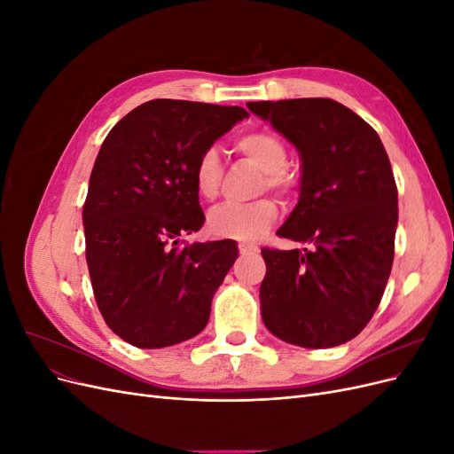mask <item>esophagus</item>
I'll return each instance as SVG.
<instances>
[{"label": "esophagus", "mask_w": 454, "mask_h": 454, "mask_svg": "<svg viewBox=\"0 0 454 454\" xmlns=\"http://www.w3.org/2000/svg\"><path fill=\"white\" fill-rule=\"evenodd\" d=\"M239 252L242 254V255H246V254H257L259 252V248L257 246H254V244H239Z\"/></svg>", "instance_id": "esophagus-1"}]
</instances>
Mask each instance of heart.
Listing matches in <instances>:
<instances>
[{
	"mask_svg": "<svg viewBox=\"0 0 454 454\" xmlns=\"http://www.w3.org/2000/svg\"><path fill=\"white\" fill-rule=\"evenodd\" d=\"M237 149L248 157L259 170L265 172L263 185L287 193L292 187L287 167V149L277 134L257 130L242 134L237 140ZM219 182H222V160L214 147L204 149L195 162L193 184L199 197L212 200L217 197ZM278 217V208L274 200L261 199L248 204L225 202L219 204L208 214V231L219 239L255 240L263 237Z\"/></svg>",
	"mask_w": 454,
	"mask_h": 454,
	"instance_id": "obj_1",
	"label": "heart"
}]
</instances>
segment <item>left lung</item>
I'll use <instances>...</instances> for the list:
<instances>
[{
	"mask_svg": "<svg viewBox=\"0 0 454 454\" xmlns=\"http://www.w3.org/2000/svg\"><path fill=\"white\" fill-rule=\"evenodd\" d=\"M294 144L299 202L278 235L303 250L263 248L261 318L290 345L332 348L358 335L387 287L397 227V189L379 134L329 98L248 102Z\"/></svg>",
	"mask_w": 454,
	"mask_h": 454,
	"instance_id": "obj_1",
	"label": "left lung"
}]
</instances>
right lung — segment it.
Masks as SVG:
<instances>
[{"label":"right lung","mask_w":454,"mask_h":454,"mask_svg":"<svg viewBox=\"0 0 454 454\" xmlns=\"http://www.w3.org/2000/svg\"><path fill=\"white\" fill-rule=\"evenodd\" d=\"M246 117L239 106L149 100L104 140L83 206L87 265L106 324L129 345L172 347L208 324L237 244L180 237L204 223L199 155Z\"/></svg>","instance_id":"add662e5"}]
</instances>
